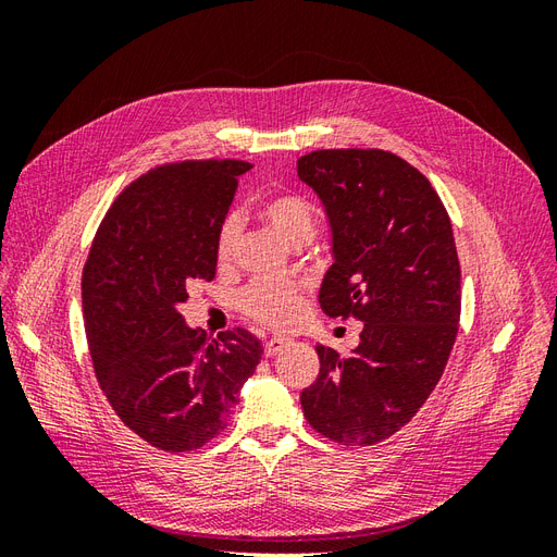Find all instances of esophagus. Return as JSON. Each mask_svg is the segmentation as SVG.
<instances>
[{"instance_id":"obj_1","label":"esophagus","mask_w":557,"mask_h":557,"mask_svg":"<svg viewBox=\"0 0 557 557\" xmlns=\"http://www.w3.org/2000/svg\"><path fill=\"white\" fill-rule=\"evenodd\" d=\"M290 344H293V339H288V336H272V339L264 342V356L274 358L285 346H290Z\"/></svg>"}]
</instances>
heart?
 Returning a JSON list of instances; mask_svg holds the SVG:
<instances>
[{"instance_id": "b5f03b06", "label": "heart", "mask_w": 557, "mask_h": 557, "mask_svg": "<svg viewBox=\"0 0 557 557\" xmlns=\"http://www.w3.org/2000/svg\"><path fill=\"white\" fill-rule=\"evenodd\" d=\"M260 215L272 225L288 244H309L315 232V209L311 201L293 190L269 195L262 199ZM242 223L239 218L230 213L218 227L215 252L221 260H230L239 242ZM242 311L258 320L267 327H290L295 325L301 309H305V288L297 281L288 278H258L246 285L239 297Z\"/></svg>"}]
</instances>
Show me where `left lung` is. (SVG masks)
I'll return each mask as SVG.
<instances>
[{
  "instance_id": "left-lung-1",
  "label": "left lung",
  "mask_w": 557,
  "mask_h": 557,
  "mask_svg": "<svg viewBox=\"0 0 557 557\" xmlns=\"http://www.w3.org/2000/svg\"><path fill=\"white\" fill-rule=\"evenodd\" d=\"M297 176L323 201L332 227L320 309L364 323L350 358L315 346L320 372L299 401L327 440L372 446L423 407L458 336L450 218L432 183L387 150H313L297 160Z\"/></svg>"
}]
</instances>
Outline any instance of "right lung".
Returning <instances> with one entry per match:
<instances>
[{"instance_id":"obj_1","label":"right lung","mask_w":557,"mask_h":557,"mask_svg":"<svg viewBox=\"0 0 557 557\" xmlns=\"http://www.w3.org/2000/svg\"><path fill=\"white\" fill-rule=\"evenodd\" d=\"M250 170L242 160H185L146 172L117 195L83 267V320L95 374L117 418L166 453L227 428L262 346L237 327L207 339L178 307L215 276V237Z\"/></svg>"}]
</instances>
